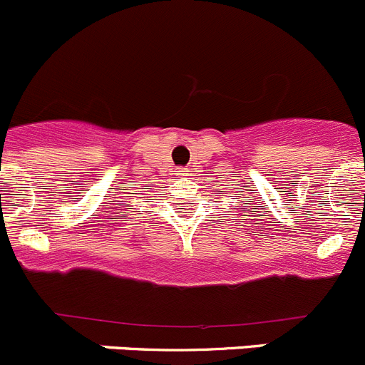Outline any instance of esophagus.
Here are the masks:
<instances>
[{
	"label": "esophagus",
	"instance_id": "obj_1",
	"mask_svg": "<svg viewBox=\"0 0 365 365\" xmlns=\"http://www.w3.org/2000/svg\"><path fill=\"white\" fill-rule=\"evenodd\" d=\"M175 172H177V175H179V177H185V175H188L190 170L185 168V166H179V168H175Z\"/></svg>",
	"mask_w": 365,
	"mask_h": 365
}]
</instances>
